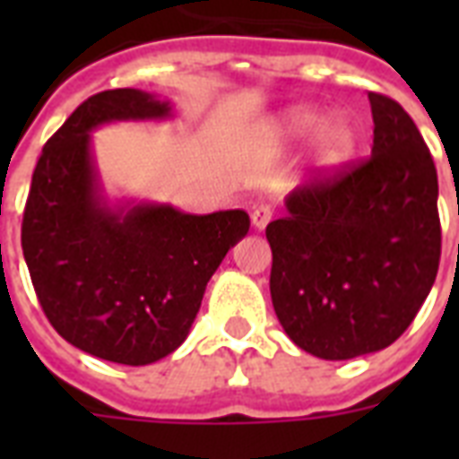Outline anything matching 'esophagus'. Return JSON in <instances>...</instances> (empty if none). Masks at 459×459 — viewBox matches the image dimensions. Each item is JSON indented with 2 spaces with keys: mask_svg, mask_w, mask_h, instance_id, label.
<instances>
[{
  "mask_svg": "<svg viewBox=\"0 0 459 459\" xmlns=\"http://www.w3.org/2000/svg\"><path fill=\"white\" fill-rule=\"evenodd\" d=\"M273 216V207L272 204H257V207L252 209V226L257 230L266 229V223L272 221Z\"/></svg>",
  "mask_w": 459,
  "mask_h": 459,
  "instance_id": "34e87169",
  "label": "esophagus"
}]
</instances>
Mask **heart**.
<instances>
[{"mask_svg":"<svg viewBox=\"0 0 459 459\" xmlns=\"http://www.w3.org/2000/svg\"><path fill=\"white\" fill-rule=\"evenodd\" d=\"M314 131V161L321 171H333L348 164L362 138L359 124L350 114L324 118V111L314 107H295L273 124V133L288 140L309 138Z\"/></svg>","mask_w":459,"mask_h":459,"instance_id":"1","label":"heart"}]
</instances>
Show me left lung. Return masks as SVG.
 I'll return each instance as SVG.
<instances>
[{
    "label": "left lung",
    "mask_w": 459,
    "mask_h": 459,
    "mask_svg": "<svg viewBox=\"0 0 459 459\" xmlns=\"http://www.w3.org/2000/svg\"><path fill=\"white\" fill-rule=\"evenodd\" d=\"M371 157L286 197L266 226L272 302L288 338L321 359L388 348L420 312L441 262L438 176L395 100L369 92Z\"/></svg>",
    "instance_id": "obj_1"
}]
</instances>
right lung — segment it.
<instances>
[{
    "mask_svg": "<svg viewBox=\"0 0 459 459\" xmlns=\"http://www.w3.org/2000/svg\"><path fill=\"white\" fill-rule=\"evenodd\" d=\"M166 117L169 102L143 90L88 97L42 147L21 226L32 288L56 333L131 367L186 341L212 273L250 230L243 209L197 216L171 204L104 202L90 131Z\"/></svg>",
    "mask_w": 459,
    "mask_h": 459,
    "instance_id": "1",
    "label": "right lung"
}]
</instances>
